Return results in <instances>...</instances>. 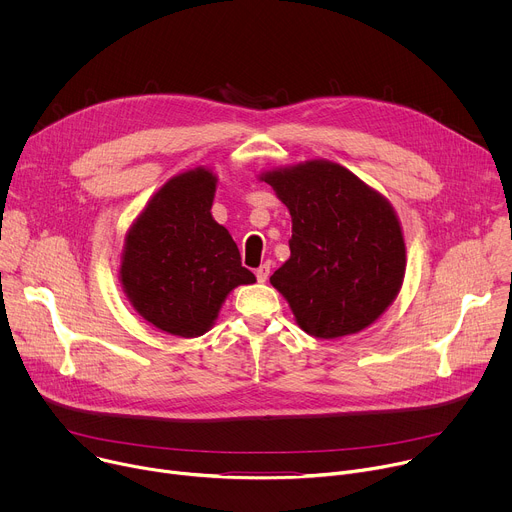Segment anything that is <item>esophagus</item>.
I'll list each match as a JSON object with an SVG mask.
<instances>
[{"label": "esophagus", "mask_w": 512, "mask_h": 512, "mask_svg": "<svg viewBox=\"0 0 512 512\" xmlns=\"http://www.w3.org/2000/svg\"><path fill=\"white\" fill-rule=\"evenodd\" d=\"M269 271H271V265L269 263H263V265H259L257 267V271H255V275H257V281H267V277H269Z\"/></svg>", "instance_id": "1"}]
</instances>
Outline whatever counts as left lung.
<instances>
[{"label":"left lung","mask_w":512,"mask_h":512,"mask_svg":"<svg viewBox=\"0 0 512 512\" xmlns=\"http://www.w3.org/2000/svg\"><path fill=\"white\" fill-rule=\"evenodd\" d=\"M291 214V257L271 275L302 330L338 338L395 300L405 243L391 204L332 162L265 174Z\"/></svg>","instance_id":"obj_1"}]
</instances>
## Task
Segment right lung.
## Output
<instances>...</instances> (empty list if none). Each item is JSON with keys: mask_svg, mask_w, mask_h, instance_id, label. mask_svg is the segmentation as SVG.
Returning a JSON list of instances; mask_svg holds the SVG:
<instances>
[{"mask_svg": "<svg viewBox=\"0 0 512 512\" xmlns=\"http://www.w3.org/2000/svg\"><path fill=\"white\" fill-rule=\"evenodd\" d=\"M216 178L196 168L172 178L125 239L121 281L133 308L156 328L202 336L229 291L253 283L241 253L212 214Z\"/></svg>", "mask_w": 512, "mask_h": 512, "instance_id": "1", "label": "right lung"}]
</instances>
